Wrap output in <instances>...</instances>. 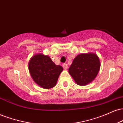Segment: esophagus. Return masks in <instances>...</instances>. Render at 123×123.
Instances as JSON below:
<instances>
[{
    "label": "esophagus",
    "instance_id": "obj_1",
    "mask_svg": "<svg viewBox=\"0 0 123 123\" xmlns=\"http://www.w3.org/2000/svg\"><path fill=\"white\" fill-rule=\"evenodd\" d=\"M63 69H64L65 70H66L68 69V65L67 64H66V63H64V64H63Z\"/></svg>",
    "mask_w": 123,
    "mask_h": 123
}]
</instances>
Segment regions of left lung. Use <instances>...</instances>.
Segmentation results:
<instances>
[{
  "mask_svg": "<svg viewBox=\"0 0 123 123\" xmlns=\"http://www.w3.org/2000/svg\"><path fill=\"white\" fill-rule=\"evenodd\" d=\"M100 67L99 59L96 54L81 53L73 60L69 73L77 85L86 86L95 79Z\"/></svg>",
  "mask_w": 123,
  "mask_h": 123,
  "instance_id": "1",
  "label": "left lung"
}]
</instances>
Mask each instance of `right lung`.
<instances>
[{"mask_svg":"<svg viewBox=\"0 0 123 123\" xmlns=\"http://www.w3.org/2000/svg\"><path fill=\"white\" fill-rule=\"evenodd\" d=\"M28 69L32 79L42 88L50 89L55 87L63 68L57 65L49 55L38 53L31 57Z\"/></svg>","mask_w":123,"mask_h":123,"instance_id":"1","label":"right lung"}]
</instances>
